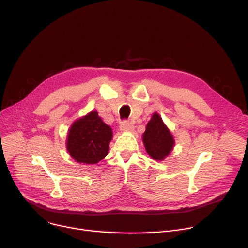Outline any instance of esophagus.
<instances>
[{"mask_svg": "<svg viewBox=\"0 0 248 248\" xmlns=\"http://www.w3.org/2000/svg\"><path fill=\"white\" fill-rule=\"evenodd\" d=\"M120 129L122 132H132L134 129V125L131 123L123 122L120 125Z\"/></svg>", "mask_w": 248, "mask_h": 248, "instance_id": "obj_1", "label": "esophagus"}]
</instances>
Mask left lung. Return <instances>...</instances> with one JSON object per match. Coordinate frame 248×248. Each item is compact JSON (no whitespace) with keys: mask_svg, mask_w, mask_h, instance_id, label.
Wrapping results in <instances>:
<instances>
[{"mask_svg":"<svg viewBox=\"0 0 248 248\" xmlns=\"http://www.w3.org/2000/svg\"><path fill=\"white\" fill-rule=\"evenodd\" d=\"M141 138L147 153L155 161L165 160L175 147L174 137L158 112L153 113Z\"/></svg>","mask_w":248,"mask_h":248,"instance_id":"1","label":"left lung"}]
</instances>
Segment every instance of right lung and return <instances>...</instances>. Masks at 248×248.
<instances>
[{
	"instance_id": "right-lung-1",
	"label": "right lung",
	"mask_w": 248,
	"mask_h": 248,
	"mask_svg": "<svg viewBox=\"0 0 248 248\" xmlns=\"http://www.w3.org/2000/svg\"><path fill=\"white\" fill-rule=\"evenodd\" d=\"M111 139V127L103 123L97 111H90L71 124L66 149L77 163L97 164L108 155Z\"/></svg>"
}]
</instances>
